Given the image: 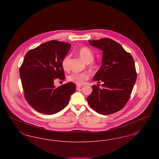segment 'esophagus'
I'll use <instances>...</instances> for the list:
<instances>
[{
  "instance_id": "1",
  "label": "esophagus",
  "mask_w": 159,
  "mask_h": 159,
  "mask_svg": "<svg viewBox=\"0 0 159 159\" xmlns=\"http://www.w3.org/2000/svg\"><path fill=\"white\" fill-rule=\"evenodd\" d=\"M82 87V86H80H80H79V85H77V90L79 89H80V88H81Z\"/></svg>"
}]
</instances>
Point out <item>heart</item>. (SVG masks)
<instances>
[{"mask_svg":"<svg viewBox=\"0 0 159 159\" xmlns=\"http://www.w3.org/2000/svg\"><path fill=\"white\" fill-rule=\"evenodd\" d=\"M78 53L80 58L86 63H90L94 59V54L90 48L88 47H82L79 51ZM70 56L66 55L61 61V65L64 70H69L68 61ZM89 78V75L88 73H73L68 76L67 79L68 81L75 83L78 85H82Z\"/></svg>","mask_w":159,"mask_h":159,"instance_id":"b5f03b06","label":"heart"}]
</instances>
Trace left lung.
I'll return each instance as SVG.
<instances>
[{"label":"left lung","instance_id":"1","mask_svg":"<svg viewBox=\"0 0 159 159\" xmlns=\"http://www.w3.org/2000/svg\"><path fill=\"white\" fill-rule=\"evenodd\" d=\"M89 43L102 51V64L93 79L98 83L102 82V88L99 84L93 85L88 102L98 113H116L127 104L136 82L134 58L112 39L103 38L89 40Z\"/></svg>","mask_w":159,"mask_h":159}]
</instances>
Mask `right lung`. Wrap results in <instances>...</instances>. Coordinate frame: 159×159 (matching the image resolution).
Returning <instances> with one entry per match:
<instances>
[{
    "label": "right lung",
    "mask_w": 159,
    "mask_h": 159,
    "mask_svg": "<svg viewBox=\"0 0 159 159\" xmlns=\"http://www.w3.org/2000/svg\"><path fill=\"white\" fill-rule=\"evenodd\" d=\"M71 45L57 40L45 42L25 54L20 68L24 97L29 105L41 113L53 114L64 109L76 84L69 82L58 88L54 80L65 79L61 61Z\"/></svg>",
    "instance_id": "1"
}]
</instances>
